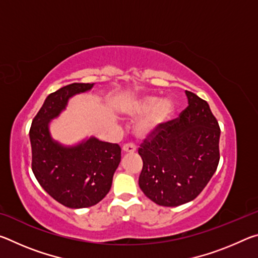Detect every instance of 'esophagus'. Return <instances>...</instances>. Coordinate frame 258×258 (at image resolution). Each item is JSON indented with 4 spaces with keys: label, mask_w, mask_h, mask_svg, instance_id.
Returning a JSON list of instances; mask_svg holds the SVG:
<instances>
[{
    "label": "esophagus",
    "mask_w": 258,
    "mask_h": 258,
    "mask_svg": "<svg viewBox=\"0 0 258 258\" xmlns=\"http://www.w3.org/2000/svg\"><path fill=\"white\" fill-rule=\"evenodd\" d=\"M121 150H123L124 154H132V152L135 151V147L133 145H131V143H127V145L123 146Z\"/></svg>",
    "instance_id": "obj_1"
}]
</instances>
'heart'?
Instances as JSON below:
<instances>
[{
	"label": "heart",
	"instance_id": "obj_1",
	"mask_svg": "<svg viewBox=\"0 0 258 258\" xmlns=\"http://www.w3.org/2000/svg\"><path fill=\"white\" fill-rule=\"evenodd\" d=\"M120 109L128 118H140L134 132L139 138L148 139L158 133L166 121L171 119L175 110V103L171 98L160 99L155 95H142L128 100Z\"/></svg>",
	"mask_w": 258,
	"mask_h": 258
}]
</instances>
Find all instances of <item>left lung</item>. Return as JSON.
<instances>
[{
	"label": "left lung",
	"mask_w": 258,
	"mask_h": 258,
	"mask_svg": "<svg viewBox=\"0 0 258 258\" xmlns=\"http://www.w3.org/2000/svg\"><path fill=\"white\" fill-rule=\"evenodd\" d=\"M187 107L139 149L143 168L140 189L160 206L194 200L215 173L221 130L208 103L185 91Z\"/></svg>",
	"instance_id": "1"
}]
</instances>
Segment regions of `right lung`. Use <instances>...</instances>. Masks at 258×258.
<instances>
[{
    "instance_id": "obj_1",
    "label": "right lung",
    "mask_w": 258,
    "mask_h": 258,
    "mask_svg": "<svg viewBox=\"0 0 258 258\" xmlns=\"http://www.w3.org/2000/svg\"><path fill=\"white\" fill-rule=\"evenodd\" d=\"M93 86L94 83H73L47 95L29 131L35 177L52 198L74 209L101 202L120 163V147L116 143L86 137L64 145L51 134L52 120L66 110L69 100Z\"/></svg>"
}]
</instances>
